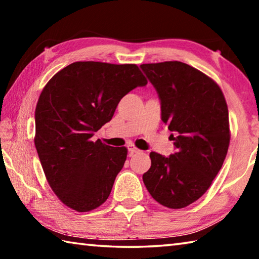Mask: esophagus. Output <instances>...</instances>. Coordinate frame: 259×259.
Wrapping results in <instances>:
<instances>
[{"instance_id": "1", "label": "esophagus", "mask_w": 259, "mask_h": 259, "mask_svg": "<svg viewBox=\"0 0 259 259\" xmlns=\"http://www.w3.org/2000/svg\"><path fill=\"white\" fill-rule=\"evenodd\" d=\"M128 151L131 153V154H133V153H137V152H139V150L137 147H136L133 143H130V144H128Z\"/></svg>"}]
</instances>
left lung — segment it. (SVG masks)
Wrapping results in <instances>:
<instances>
[{
  "label": "left lung",
  "instance_id": "left-lung-1",
  "mask_svg": "<svg viewBox=\"0 0 259 259\" xmlns=\"http://www.w3.org/2000/svg\"><path fill=\"white\" fill-rule=\"evenodd\" d=\"M140 67L159 94L162 121L176 135V153L151 152L143 181L160 204L185 208L208 191L224 163L231 139L224 94L211 77L182 61Z\"/></svg>",
  "mask_w": 259,
  "mask_h": 259
}]
</instances>
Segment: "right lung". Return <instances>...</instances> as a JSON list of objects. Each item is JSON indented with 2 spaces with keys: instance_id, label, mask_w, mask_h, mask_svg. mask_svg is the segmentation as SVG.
I'll list each match as a JSON object with an SVG mask.
<instances>
[{
  "instance_id": "right-lung-1",
  "label": "right lung",
  "mask_w": 259,
  "mask_h": 259,
  "mask_svg": "<svg viewBox=\"0 0 259 259\" xmlns=\"http://www.w3.org/2000/svg\"><path fill=\"white\" fill-rule=\"evenodd\" d=\"M147 80L136 64L76 61L52 76L35 109L34 143L52 191L68 208L91 211L111 194L128 150L94 142L117 104Z\"/></svg>"
}]
</instances>
